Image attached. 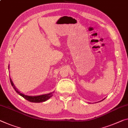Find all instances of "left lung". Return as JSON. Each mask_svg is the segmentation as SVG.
<instances>
[{
  "label": "left lung",
  "mask_w": 128,
  "mask_h": 128,
  "mask_svg": "<svg viewBox=\"0 0 128 128\" xmlns=\"http://www.w3.org/2000/svg\"><path fill=\"white\" fill-rule=\"evenodd\" d=\"M104 99H105V98H104ZM103 100H104V99H103Z\"/></svg>",
  "instance_id": "left-lung-1"
}]
</instances>
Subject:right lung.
I'll list each match as a JSON object with an SVG mask.
<instances>
[{
  "instance_id": "add662e5",
  "label": "right lung",
  "mask_w": 128,
  "mask_h": 128,
  "mask_svg": "<svg viewBox=\"0 0 128 128\" xmlns=\"http://www.w3.org/2000/svg\"><path fill=\"white\" fill-rule=\"evenodd\" d=\"M8 68H9V66H8ZM10 82H11V84L14 88V89L15 90L16 92L18 93V94L23 97V98L26 99L27 100L32 102H41L46 101L53 96V93H54V92H51V93H48V94H42V95H39V96H27V95H25L23 94V93H22L21 92H20L19 91L17 90L15 86H14L12 81L11 80V78H10Z\"/></svg>"
}]
</instances>
